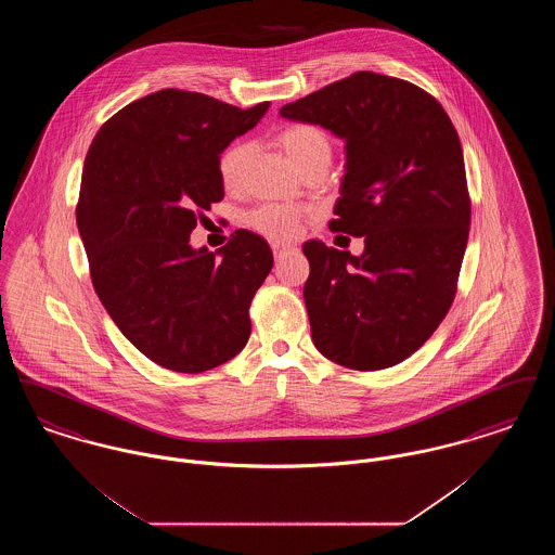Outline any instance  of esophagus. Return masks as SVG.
<instances>
[{"label": "esophagus", "instance_id": "1", "mask_svg": "<svg viewBox=\"0 0 555 555\" xmlns=\"http://www.w3.org/2000/svg\"><path fill=\"white\" fill-rule=\"evenodd\" d=\"M293 251V247L287 245V243H281V241H276V243H272V254H274V260L279 262V260H283L287 254Z\"/></svg>", "mask_w": 555, "mask_h": 555}]
</instances>
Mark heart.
<instances>
[{
	"label": "heart",
	"mask_w": 555,
	"mask_h": 555,
	"mask_svg": "<svg viewBox=\"0 0 555 555\" xmlns=\"http://www.w3.org/2000/svg\"><path fill=\"white\" fill-rule=\"evenodd\" d=\"M276 147L293 162V166L301 175H310L317 170H326L333 156V143L324 129L308 122L285 125L272 134ZM254 156V145L249 141H235L229 145L220 162L218 175L227 189H238L243 183L247 164ZM249 224L270 238H293L304 231L308 214L283 206H262L249 214Z\"/></svg>",
	"instance_id": "b5f03b06"
}]
</instances>
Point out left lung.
<instances>
[{
  "label": "left lung",
  "mask_w": 555,
  "mask_h": 555,
  "mask_svg": "<svg viewBox=\"0 0 555 555\" xmlns=\"http://www.w3.org/2000/svg\"><path fill=\"white\" fill-rule=\"evenodd\" d=\"M281 116L345 141L333 231L364 237L351 256L308 241L304 299L318 351L351 370L410 358L451 308L470 231L460 137L443 106L408 80L356 73Z\"/></svg>",
  "instance_id": "1"
}]
</instances>
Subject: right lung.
<instances>
[{"instance_id":"add662e5","label":"right lung","mask_w":555,"mask_h":555,"mask_svg":"<svg viewBox=\"0 0 555 555\" xmlns=\"http://www.w3.org/2000/svg\"><path fill=\"white\" fill-rule=\"evenodd\" d=\"M268 107L162 89L116 112L87 152L77 224L93 287L120 333L164 369H216L249 339V304L272 270L268 243L238 231L211 254L189 235L224 197L220 154Z\"/></svg>"}]
</instances>
